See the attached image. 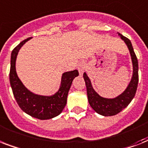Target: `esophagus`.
Masks as SVG:
<instances>
[{
  "instance_id": "obj_1",
  "label": "esophagus",
  "mask_w": 148,
  "mask_h": 148,
  "mask_svg": "<svg viewBox=\"0 0 148 148\" xmlns=\"http://www.w3.org/2000/svg\"><path fill=\"white\" fill-rule=\"evenodd\" d=\"M85 67H86V65L84 62H81L78 64V66H77V69H78L79 74H81H81H83V73L84 72Z\"/></svg>"
}]
</instances>
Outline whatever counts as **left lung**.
Returning <instances> with one entry per match:
<instances>
[{
  "mask_svg": "<svg viewBox=\"0 0 148 148\" xmlns=\"http://www.w3.org/2000/svg\"><path fill=\"white\" fill-rule=\"evenodd\" d=\"M122 40H124L131 53L132 63H133V76L131 81L129 84L128 87L124 90V93L119 95L118 97L114 99L103 98L97 95L93 89L89 77L87 76L86 73H84V79L85 81L86 88H87V94H88V101L90 107L94 110L103 116H113L117 114L122 110L127 107L131 101L133 100L134 97L137 91L138 84V58L136 56L133 47L131 45V40L128 38L124 37L121 34H118Z\"/></svg>",
  "mask_w": 148,
  "mask_h": 148,
  "instance_id": "left-lung-1",
  "label": "left lung"
}]
</instances>
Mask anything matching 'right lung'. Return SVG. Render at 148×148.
Listing matches in <instances>:
<instances>
[{"label":"right lung","mask_w":148,"mask_h":148,"mask_svg":"<svg viewBox=\"0 0 148 148\" xmlns=\"http://www.w3.org/2000/svg\"><path fill=\"white\" fill-rule=\"evenodd\" d=\"M31 38H29L21 41L12 51L9 74L10 86L15 100L23 111L38 119H51L62 112L63 109L67 103V95L72 81L75 77L78 76L79 73L77 70L64 73L61 78V86L60 89L53 96H40L30 92L23 85L17 77L15 69V61L20 48Z\"/></svg>","instance_id":"add662e5"}]
</instances>
